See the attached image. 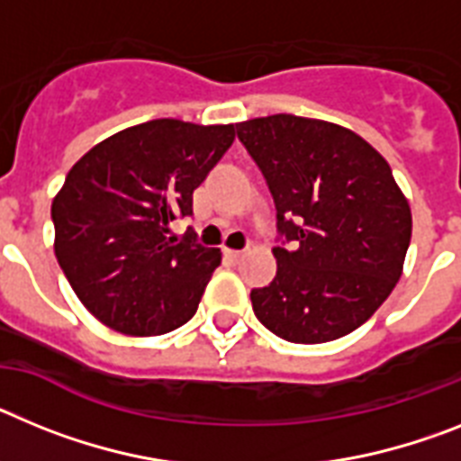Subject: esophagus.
I'll return each instance as SVG.
<instances>
[{
    "mask_svg": "<svg viewBox=\"0 0 461 461\" xmlns=\"http://www.w3.org/2000/svg\"><path fill=\"white\" fill-rule=\"evenodd\" d=\"M225 258L231 259V262H239V259L243 258V250H230V248H227Z\"/></svg>",
    "mask_w": 461,
    "mask_h": 461,
    "instance_id": "obj_1",
    "label": "esophagus"
}]
</instances>
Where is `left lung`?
I'll use <instances>...</instances> for the list:
<instances>
[{"instance_id":"obj_1","label":"left lung","mask_w":461,"mask_h":461,"mask_svg":"<svg viewBox=\"0 0 461 461\" xmlns=\"http://www.w3.org/2000/svg\"><path fill=\"white\" fill-rule=\"evenodd\" d=\"M262 169L280 236L276 278L250 292L258 320L292 343H327L364 325L402 278L411 206L390 164L327 120L276 113L236 125Z\"/></svg>"}]
</instances>
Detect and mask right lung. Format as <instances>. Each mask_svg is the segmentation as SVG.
Listing matches in <instances>:
<instances>
[{"instance_id": "obj_1", "label": "right lung", "mask_w": 461, "mask_h": 461, "mask_svg": "<svg viewBox=\"0 0 461 461\" xmlns=\"http://www.w3.org/2000/svg\"><path fill=\"white\" fill-rule=\"evenodd\" d=\"M234 141V125L159 118L90 148L53 199L55 258L99 322L159 336L197 313L222 253L169 236Z\"/></svg>"}]
</instances>
